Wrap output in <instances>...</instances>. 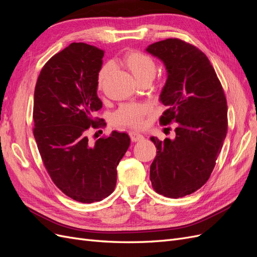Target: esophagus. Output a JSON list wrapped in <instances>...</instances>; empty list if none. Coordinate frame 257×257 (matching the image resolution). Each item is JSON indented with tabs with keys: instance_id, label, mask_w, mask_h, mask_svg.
Listing matches in <instances>:
<instances>
[{
	"instance_id": "obj_1",
	"label": "esophagus",
	"mask_w": 257,
	"mask_h": 257,
	"mask_svg": "<svg viewBox=\"0 0 257 257\" xmlns=\"http://www.w3.org/2000/svg\"><path fill=\"white\" fill-rule=\"evenodd\" d=\"M130 137L132 139V142H141L143 141V139L145 138L141 133H138V132H135V131H131L130 132Z\"/></svg>"
}]
</instances>
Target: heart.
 <instances>
[{
  "label": "heart",
  "instance_id": "1",
  "mask_svg": "<svg viewBox=\"0 0 257 257\" xmlns=\"http://www.w3.org/2000/svg\"><path fill=\"white\" fill-rule=\"evenodd\" d=\"M120 63L125 66L134 75L135 78L141 82L149 77H154L157 73V64L152 58L138 51H128L123 54ZM111 71L109 64L100 67L97 75V87H103L105 80ZM150 107L141 103H125L122 104L112 115V121L116 125L141 127L144 123V118L149 113Z\"/></svg>",
  "mask_w": 257,
  "mask_h": 257
}]
</instances>
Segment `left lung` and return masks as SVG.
I'll return each mask as SVG.
<instances>
[{
	"label": "left lung",
	"instance_id": "obj_1",
	"mask_svg": "<svg viewBox=\"0 0 257 257\" xmlns=\"http://www.w3.org/2000/svg\"><path fill=\"white\" fill-rule=\"evenodd\" d=\"M165 65L167 79L160 100V122L177 123L174 139L151 137L157 157L150 166L155 192L170 198L203 186L215 166L227 133V104L222 84L206 54L178 38L148 46Z\"/></svg>",
	"mask_w": 257,
	"mask_h": 257
}]
</instances>
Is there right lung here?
<instances>
[{
  "mask_svg": "<svg viewBox=\"0 0 257 257\" xmlns=\"http://www.w3.org/2000/svg\"><path fill=\"white\" fill-rule=\"evenodd\" d=\"M104 50L73 43L44 65L34 92L33 134L44 165L65 195L84 204L99 201L113 192L116 166L127 151L126 133L90 144L87 131L100 110L97 75Z\"/></svg>",
  "mask_w": 257,
  "mask_h": 257,
  "instance_id": "add662e5",
  "label": "right lung"
}]
</instances>
